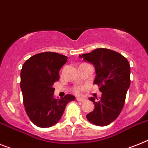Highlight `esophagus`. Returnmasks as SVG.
<instances>
[{
	"instance_id": "obj_1",
	"label": "esophagus",
	"mask_w": 148,
	"mask_h": 148,
	"mask_svg": "<svg viewBox=\"0 0 148 148\" xmlns=\"http://www.w3.org/2000/svg\"><path fill=\"white\" fill-rule=\"evenodd\" d=\"M76 100L78 102H84V101H85V99H83V98H80V97H76Z\"/></svg>"
}]
</instances>
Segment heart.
<instances>
[{"instance_id": "b5f03b06", "label": "heart", "mask_w": 148, "mask_h": 148, "mask_svg": "<svg viewBox=\"0 0 148 148\" xmlns=\"http://www.w3.org/2000/svg\"><path fill=\"white\" fill-rule=\"evenodd\" d=\"M84 87L83 86H80V85H75V86L73 87L72 88V90H73V93H75V94H80L82 90H84Z\"/></svg>"}]
</instances>
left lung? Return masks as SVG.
Wrapping results in <instances>:
<instances>
[{"mask_svg":"<svg viewBox=\"0 0 148 148\" xmlns=\"http://www.w3.org/2000/svg\"><path fill=\"white\" fill-rule=\"evenodd\" d=\"M79 57L93 64L97 74L93 84L103 93L99 99L90 98L95 107L87 114V119L97 126H107L119 116L124 106L130 85V66L120 53L104 48Z\"/></svg>","mask_w":148,"mask_h":148,"instance_id":"1","label":"left lung"}]
</instances>
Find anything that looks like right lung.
Instances as JSON below:
<instances>
[{
  "label": "right lung",
  "instance_id": "1",
  "mask_svg": "<svg viewBox=\"0 0 148 148\" xmlns=\"http://www.w3.org/2000/svg\"><path fill=\"white\" fill-rule=\"evenodd\" d=\"M67 57L51 51L39 53L25 61L21 70L20 86L25 112L36 126L50 127L58 123L69 102L75 97L66 94L60 99L53 97L54 83Z\"/></svg>",
  "mask_w": 148,
  "mask_h": 148
}]
</instances>
